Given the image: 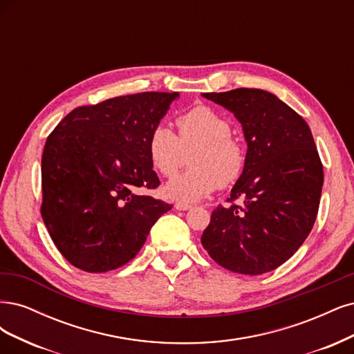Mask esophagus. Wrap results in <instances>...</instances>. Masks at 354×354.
<instances>
[{
	"instance_id": "obj_1",
	"label": "esophagus",
	"mask_w": 354,
	"mask_h": 354,
	"mask_svg": "<svg viewBox=\"0 0 354 354\" xmlns=\"http://www.w3.org/2000/svg\"><path fill=\"white\" fill-rule=\"evenodd\" d=\"M191 207H192L191 204L182 203V201H178V203L175 204V209H176V210H188V209H191Z\"/></svg>"
}]
</instances>
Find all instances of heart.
Returning a JSON list of instances; mask_svg holds the SVG:
<instances>
[{"label": "heart", "instance_id": "b5f03b06", "mask_svg": "<svg viewBox=\"0 0 354 354\" xmlns=\"http://www.w3.org/2000/svg\"><path fill=\"white\" fill-rule=\"evenodd\" d=\"M176 124L178 135L165 123H157L147 138L151 166L165 178H174L189 153L191 167L166 185L167 197L197 201L243 175L245 150L231 136L230 120L218 111L197 106L180 115Z\"/></svg>", "mask_w": 354, "mask_h": 354}]
</instances>
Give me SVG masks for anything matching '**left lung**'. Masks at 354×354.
Instances as JSON below:
<instances>
[{
    "label": "left lung",
    "mask_w": 354,
    "mask_h": 354,
    "mask_svg": "<svg viewBox=\"0 0 354 354\" xmlns=\"http://www.w3.org/2000/svg\"><path fill=\"white\" fill-rule=\"evenodd\" d=\"M203 97L234 113L247 154L227 198L244 204L216 207L201 244L222 268L261 275L285 263L310 234L324 185L321 158L309 124L275 94L238 88Z\"/></svg>",
    "instance_id": "left-lung-1"
}]
</instances>
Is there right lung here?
I'll return each instance as SVG.
<instances>
[{
	"instance_id": "add662e5",
	"label": "right lung",
	"mask_w": 354,
	"mask_h": 354,
	"mask_svg": "<svg viewBox=\"0 0 354 354\" xmlns=\"http://www.w3.org/2000/svg\"><path fill=\"white\" fill-rule=\"evenodd\" d=\"M178 97L141 93L77 107L50 133L41 162V214L75 268L100 273L128 263L172 209L135 189L160 185L147 138Z\"/></svg>"
}]
</instances>
